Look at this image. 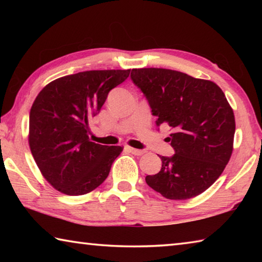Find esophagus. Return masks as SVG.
<instances>
[{
	"mask_svg": "<svg viewBox=\"0 0 262 262\" xmlns=\"http://www.w3.org/2000/svg\"><path fill=\"white\" fill-rule=\"evenodd\" d=\"M127 150L129 152H132L133 155H135V156H141V155H143L145 152L144 150H139V149H135V148H130V147H128Z\"/></svg>",
	"mask_w": 262,
	"mask_h": 262,
	"instance_id": "esophagus-1",
	"label": "esophagus"
}]
</instances>
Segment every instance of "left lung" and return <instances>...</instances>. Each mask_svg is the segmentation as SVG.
Returning <instances> with one entry per match:
<instances>
[{
	"label": "left lung",
	"instance_id": "obj_1",
	"mask_svg": "<svg viewBox=\"0 0 262 262\" xmlns=\"http://www.w3.org/2000/svg\"><path fill=\"white\" fill-rule=\"evenodd\" d=\"M132 81L156 117L168 125L174 155L159 156L162 168L145 181L170 200L201 194L224 171L233 150L234 114L222 89L211 81L163 68L133 69Z\"/></svg>",
	"mask_w": 262,
	"mask_h": 262
}]
</instances>
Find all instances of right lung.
Listing matches in <instances>:
<instances>
[{
  "mask_svg": "<svg viewBox=\"0 0 262 262\" xmlns=\"http://www.w3.org/2000/svg\"><path fill=\"white\" fill-rule=\"evenodd\" d=\"M127 70H88L60 77L39 92L30 111L29 144L48 183L67 195L90 193L104 183L122 151L89 139V121Z\"/></svg>",
  "mask_w": 262,
  "mask_h": 262,
  "instance_id": "add662e5",
  "label": "right lung"
}]
</instances>
